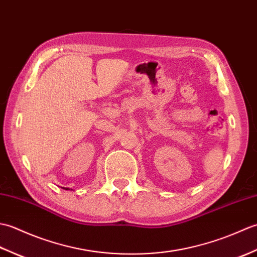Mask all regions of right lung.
Here are the masks:
<instances>
[{"instance_id":"right-lung-1","label":"right lung","mask_w":257,"mask_h":257,"mask_svg":"<svg viewBox=\"0 0 257 257\" xmlns=\"http://www.w3.org/2000/svg\"><path fill=\"white\" fill-rule=\"evenodd\" d=\"M63 189H65V190H68V188H63Z\"/></svg>"}]
</instances>
